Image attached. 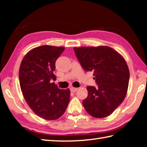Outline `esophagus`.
I'll list each match as a JSON object with an SVG mask.
<instances>
[{"instance_id":"34e87169","label":"esophagus","mask_w":147,"mask_h":147,"mask_svg":"<svg viewBox=\"0 0 147 147\" xmlns=\"http://www.w3.org/2000/svg\"><path fill=\"white\" fill-rule=\"evenodd\" d=\"M70 90H71V91L72 92L74 93V92H76L77 90H78V88H74V87H71V88H70Z\"/></svg>"}]
</instances>
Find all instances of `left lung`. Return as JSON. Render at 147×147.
Here are the masks:
<instances>
[{
  "label": "left lung",
  "mask_w": 147,
  "mask_h": 147,
  "mask_svg": "<svg viewBox=\"0 0 147 147\" xmlns=\"http://www.w3.org/2000/svg\"><path fill=\"white\" fill-rule=\"evenodd\" d=\"M84 70L93 73L97 87L88 86V96L83 101L92 116H109L120 105L126 95L129 71L124 59L107 46L74 48Z\"/></svg>",
  "instance_id": "left-lung-1"
}]
</instances>
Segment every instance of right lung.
Here are the masks:
<instances>
[{
  "mask_svg": "<svg viewBox=\"0 0 147 147\" xmlns=\"http://www.w3.org/2000/svg\"><path fill=\"white\" fill-rule=\"evenodd\" d=\"M62 47L43 45L33 49L24 56L19 78L24 99L35 113L46 120H55L66 110L70 90L58 88L55 61L64 51Z\"/></svg>",
  "mask_w": 147,
  "mask_h": 147,
  "instance_id": "1",
  "label": "right lung"
}]
</instances>
